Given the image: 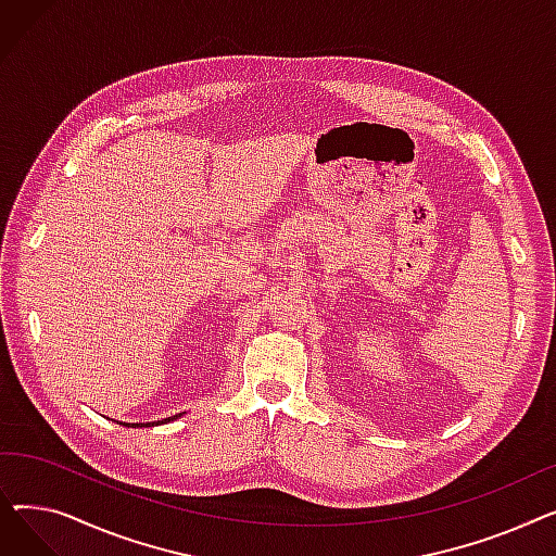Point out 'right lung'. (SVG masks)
I'll return each mask as SVG.
<instances>
[{
	"instance_id": "obj_1",
	"label": "right lung",
	"mask_w": 556,
	"mask_h": 556,
	"mask_svg": "<svg viewBox=\"0 0 556 556\" xmlns=\"http://www.w3.org/2000/svg\"><path fill=\"white\" fill-rule=\"evenodd\" d=\"M182 415V413H180ZM180 415H175V417H168V419H162V421H153V424H126V421H119V424H124V426H128V428H141V426H160V424H166V421H173V419H178Z\"/></svg>"
}]
</instances>
